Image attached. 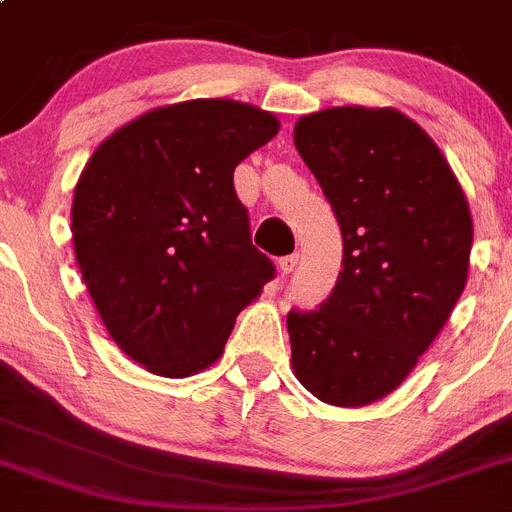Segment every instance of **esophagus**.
Here are the masks:
<instances>
[{
    "label": "esophagus",
    "mask_w": 512,
    "mask_h": 512,
    "mask_svg": "<svg viewBox=\"0 0 512 512\" xmlns=\"http://www.w3.org/2000/svg\"><path fill=\"white\" fill-rule=\"evenodd\" d=\"M295 265H298V255H285L278 260V270L280 275H290V272L295 270Z\"/></svg>",
    "instance_id": "esophagus-1"
}]
</instances>
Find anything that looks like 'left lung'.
Returning a JSON list of instances; mask_svg holds the SVG:
<instances>
[{
    "label": "left lung",
    "instance_id": "left-lung-1",
    "mask_svg": "<svg viewBox=\"0 0 512 512\" xmlns=\"http://www.w3.org/2000/svg\"><path fill=\"white\" fill-rule=\"evenodd\" d=\"M295 148L338 219L336 288L288 313L300 384L333 407L394 391L467 283L472 219L437 143L391 108H328L295 123Z\"/></svg>",
    "mask_w": 512,
    "mask_h": 512
}]
</instances>
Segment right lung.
<instances>
[{"label": "right lung", "mask_w": 512, "mask_h": 512, "mask_svg": "<svg viewBox=\"0 0 512 512\" xmlns=\"http://www.w3.org/2000/svg\"><path fill=\"white\" fill-rule=\"evenodd\" d=\"M278 128L255 105L186 100L118 128L85 164L75 257L111 338L151 374L214 364L234 318L275 278L252 245L234 166Z\"/></svg>", "instance_id": "obj_1"}]
</instances>
